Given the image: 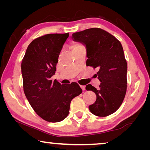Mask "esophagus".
Segmentation results:
<instances>
[{"mask_svg":"<svg viewBox=\"0 0 150 150\" xmlns=\"http://www.w3.org/2000/svg\"><path fill=\"white\" fill-rule=\"evenodd\" d=\"M81 88H82V90H83V91H85V86L81 85Z\"/></svg>","mask_w":150,"mask_h":150,"instance_id":"34e87169","label":"esophagus"}]
</instances>
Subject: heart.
<instances>
[{
    "instance_id": "b5f03b06",
    "label": "heart",
    "mask_w": 150,
    "mask_h": 150,
    "mask_svg": "<svg viewBox=\"0 0 150 150\" xmlns=\"http://www.w3.org/2000/svg\"><path fill=\"white\" fill-rule=\"evenodd\" d=\"M81 47H82V45H80V44H74V45H73L72 47H71L72 52H74V51H75V50H79V48H81Z\"/></svg>"
}]
</instances>
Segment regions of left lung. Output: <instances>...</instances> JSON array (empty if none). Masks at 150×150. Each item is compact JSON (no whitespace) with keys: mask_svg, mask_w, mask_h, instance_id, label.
<instances>
[{"mask_svg":"<svg viewBox=\"0 0 150 150\" xmlns=\"http://www.w3.org/2000/svg\"><path fill=\"white\" fill-rule=\"evenodd\" d=\"M72 38L86 46L87 65L98 69L99 88L86 86V90L96 95L95 103L88 106L91 112L100 117L112 115L122 103L127 88V62L121 43L98 28L75 32Z\"/></svg>","mask_w":150,"mask_h":150,"instance_id":"1","label":"left lung"}]
</instances>
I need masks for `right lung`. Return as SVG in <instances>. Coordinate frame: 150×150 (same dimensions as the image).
<instances>
[{"label":"right lung","instance_id":"obj_1","mask_svg":"<svg viewBox=\"0 0 150 150\" xmlns=\"http://www.w3.org/2000/svg\"><path fill=\"white\" fill-rule=\"evenodd\" d=\"M69 35L49 34L34 40L21 64L25 95L35 113L50 122L64 120L69 115L71 101L82 93L77 83L63 85L51 79Z\"/></svg>","mask_w":150,"mask_h":150}]
</instances>
